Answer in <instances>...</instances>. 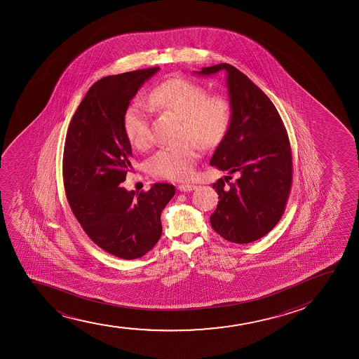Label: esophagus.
Instances as JSON below:
<instances>
[{"label":"esophagus","instance_id":"1","mask_svg":"<svg viewBox=\"0 0 359 359\" xmlns=\"http://www.w3.org/2000/svg\"><path fill=\"white\" fill-rule=\"evenodd\" d=\"M195 188H196L195 184H180V186H178V190H180V191H184V193L191 191V190H194Z\"/></svg>","mask_w":359,"mask_h":359}]
</instances>
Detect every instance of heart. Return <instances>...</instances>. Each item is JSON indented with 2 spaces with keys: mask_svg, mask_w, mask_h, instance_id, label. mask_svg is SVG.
<instances>
[{
  "mask_svg": "<svg viewBox=\"0 0 359 359\" xmlns=\"http://www.w3.org/2000/svg\"><path fill=\"white\" fill-rule=\"evenodd\" d=\"M149 103L171 111L182 118L181 137H189L165 146L153 153L147 170L154 177L187 180L198 161V146L213 149L226 135L232 120V105L223 95H210L205 87L187 79H169L149 92ZM124 132L130 144L144 149L151 142L149 109L135 100L129 104L123 116ZM196 141L194 142V141Z\"/></svg>",
  "mask_w": 359,
  "mask_h": 359,
  "instance_id": "obj_1",
  "label": "heart"
}]
</instances>
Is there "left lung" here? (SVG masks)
<instances>
[{
    "label": "left lung",
    "mask_w": 359,
    "mask_h": 359,
    "mask_svg": "<svg viewBox=\"0 0 359 359\" xmlns=\"http://www.w3.org/2000/svg\"><path fill=\"white\" fill-rule=\"evenodd\" d=\"M226 73L232 105L230 128L210 164L230 176L213 184L218 206L210 215L213 230L229 242L252 243L267 235L284 215L292 184L289 136L271 99L247 75L229 63L202 68L198 75Z\"/></svg>",
    "instance_id": "left-lung-1"
}]
</instances>
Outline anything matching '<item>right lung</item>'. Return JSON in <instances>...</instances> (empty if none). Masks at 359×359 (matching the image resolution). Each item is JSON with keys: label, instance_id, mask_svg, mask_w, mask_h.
<instances>
[{"label": "right lung", "instance_id": "right-lung-1", "mask_svg": "<svg viewBox=\"0 0 359 359\" xmlns=\"http://www.w3.org/2000/svg\"><path fill=\"white\" fill-rule=\"evenodd\" d=\"M159 68L110 75L92 85L67 132L63 183L70 210L103 250L134 260L161 236V215L175 187L156 183L149 191L124 189L132 170V146L123 116L137 90Z\"/></svg>", "mask_w": 359, "mask_h": 359}]
</instances>
